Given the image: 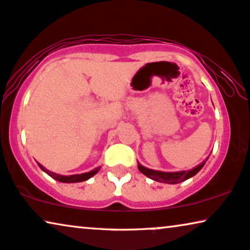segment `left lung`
<instances>
[{
	"label": "left lung",
	"instance_id": "left-lung-1",
	"mask_svg": "<svg viewBox=\"0 0 250 250\" xmlns=\"http://www.w3.org/2000/svg\"><path fill=\"white\" fill-rule=\"evenodd\" d=\"M205 162H202L201 165L197 166L195 168L191 169L188 171H178V172H164V171H158V170H152V169L143 167L142 165L138 164V169L142 174L147 176L148 178L153 179V181L161 182V183H168V184H177L183 181L193 177L194 175H197L199 171L201 170V168L205 166Z\"/></svg>",
	"mask_w": 250,
	"mask_h": 250
}]
</instances>
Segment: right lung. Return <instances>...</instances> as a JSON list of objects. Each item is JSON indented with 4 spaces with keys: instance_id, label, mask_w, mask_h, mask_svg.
<instances>
[{
    "instance_id": "add662e5",
    "label": "right lung",
    "mask_w": 250,
    "mask_h": 250,
    "mask_svg": "<svg viewBox=\"0 0 250 250\" xmlns=\"http://www.w3.org/2000/svg\"><path fill=\"white\" fill-rule=\"evenodd\" d=\"M39 166H40V168H41L43 171H45L49 176H51V177L55 178L56 181H59V182H62V183H78V182L86 181V179H89L90 177H92V176H94V175L97 174V172L99 171V169H101V167H98V168L94 169V170H91V171H89V172H85V174H81V175L62 176V175L55 174V172L48 170V169H45L42 165L39 164Z\"/></svg>"
}]
</instances>
